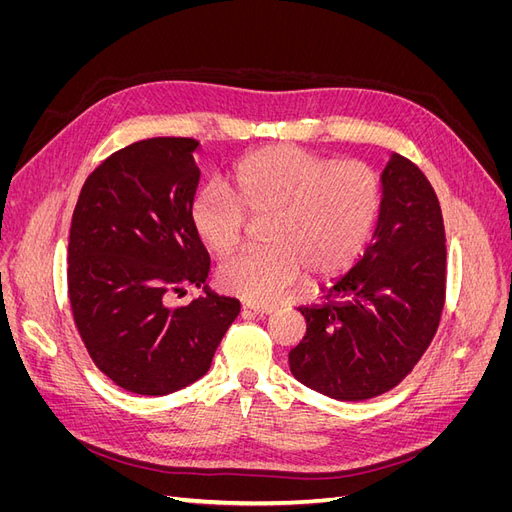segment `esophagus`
<instances>
[{
	"instance_id": "34e87169",
	"label": "esophagus",
	"mask_w": 512,
	"mask_h": 512,
	"mask_svg": "<svg viewBox=\"0 0 512 512\" xmlns=\"http://www.w3.org/2000/svg\"><path fill=\"white\" fill-rule=\"evenodd\" d=\"M243 309H245V312H252L254 316H269V314L275 312L273 305H252V303L243 305Z\"/></svg>"
}]
</instances>
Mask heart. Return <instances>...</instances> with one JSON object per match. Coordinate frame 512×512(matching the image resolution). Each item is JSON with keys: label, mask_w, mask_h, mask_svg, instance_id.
<instances>
[{"label": "heart", "mask_w": 512, "mask_h": 512, "mask_svg": "<svg viewBox=\"0 0 512 512\" xmlns=\"http://www.w3.org/2000/svg\"><path fill=\"white\" fill-rule=\"evenodd\" d=\"M230 194L200 190L188 220L207 250L224 256L243 237L245 216L269 220L262 228L267 250L228 258L218 286L250 303H273L301 269L329 277L361 256L382 209V183L359 160L333 162L299 147L275 145L232 166Z\"/></svg>", "instance_id": "heart-1"}]
</instances>
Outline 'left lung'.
Returning <instances> with one entry per match:
<instances>
[{
    "label": "left lung",
    "instance_id": "8db88e82",
    "mask_svg": "<svg viewBox=\"0 0 512 512\" xmlns=\"http://www.w3.org/2000/svg\"><path fill=\"white\" fill-rule=\"evenodd\" d=\"M382 209L365 254L331 280L318 305L299 307L305 337L292 376L337 401L391 391L421 359L444 307L446 245L438 196L399 153L380 173Z\"/></svg>",
    "mask_w": 512,
    "mask_h": 512
}]
</instances>
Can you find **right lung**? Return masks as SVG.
<instances>
[{"mask_svg": "<svg viewBox=\"0 0 512 512\" xmlns=\"http://www.w3.org/2000/svg\"><path fill=\"white\" fill-rule=\"evenodd\" d=\"M194 138L153 136L83 183L68 239V292L91 359L121 389L168 395L207 374L241 303L209 288V252L188 220L200 170ZM204 288L170 310L163 294Z\"/></svg>", "mask_w": 512, "mask_h": 512, "instance_id": "right-lung-1", "label": "right lung"}]
</instances>
